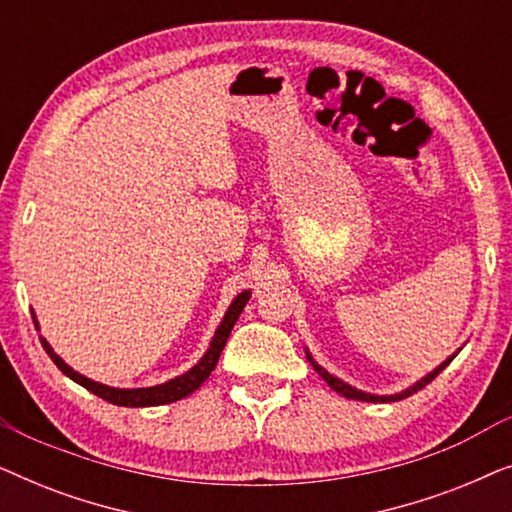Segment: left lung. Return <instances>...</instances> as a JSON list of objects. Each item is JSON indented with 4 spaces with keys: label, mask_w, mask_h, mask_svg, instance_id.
Listing matches in <instances>:
<instances>
[{
    "label": "left lung",
    "mask_w": 512,
    "mask_h": 512,
    "mask_svg": "<svg viewBox=\"0 0 512 512\" xmlns=\"http://www.w3.org/2000/svg\"><path fill=\"white\" fill-rule=\"evenodd\" d=\"M307 359H310V363H312V368L317 370V373L324 377V380L328 382V387H331L333 391H338V394H342L345 398H354V401H368V403H377V401H382V403H389V401H401V398H408V396H412V394H417L419 389H424L426 384H429L431 380H436V377L443 373V370L450 366V361L454 359V356H450V359H447L443 366H438L436 370H433V373H429L424 377V380H419L415 387H410V389H405V391H401V394H396V396H373V394H363V391H359V389H354V387H349V384H345L342 380H338V377H333L331 373H326L324 368L319 366L317 361L312 359L310 354H307Z\"/></svg>",
    "instance_id": "obj_1"
}]
</instances>
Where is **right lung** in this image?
Returning a JSON list of instances; mask_svg holds the SVG:
<instances>
[{"label":"right lung","instance_id":"add662e5","mask_svg":"<svg viewBox=\"0 0 512 512\" xmlns=\"http://www.w3.org/2000/svg\"><path fill=\"white\" fill-rule=\"evenodd\" d=\"M247 300H249V291L240 293V296L233 300V305L228 307L226 317H223V321H221L219 331H216V335H214L212 345H209L207 354L202 356V361L198 363V366H193L191 370H188V373L174 377V380H170V382L158 384V387H146V389H114V387H104V384L88 380V377H83V375L76 373V370L69 368L67 363L62 361L58 354L53 352L51 345H48L44 338H41V345H44L46 354L51 356V361L62 370V373H65L67 377H72L74 382H79L81 387H86L88 391H93L95 396L104 398V401H109V403H114V405H125V408H146V405H165V403H174V401H179V398H186L188 394H193V391L198 389L200 384L207 380L209 373H212V370L216 368V361H219L223 347H226L228 335H230V331H233L235 321L240 319V314L244 310V305H247Z\"/></svg>","mask_w":512,"mask_h":512}]
</instances>
